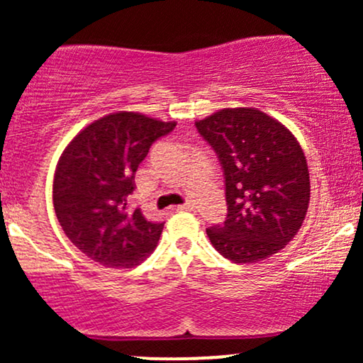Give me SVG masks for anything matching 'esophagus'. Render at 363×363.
Here are the masks:
<instances>
[{
    "instance_id": "obj_1",
    "label": "esophagus",
    "mask_w": 363,
    "mask_h": 363,
    "mask_svg": "<svg viewBox=\"0 0 363 363\" xmlns=\"http://www.w3.org/2000/svg\"><path fill=\"white\" fill-rule=\"evenodd\" d=\"M179 208V210H193V208H194V203L193 201H186L184 203V205H181V206H177Z\"/></svg>"
}]
</instances>
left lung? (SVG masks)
Masks as SVG:
<instances>
[{
  "label": "left lung",
  "mask_w": 363,
  "mask_h": 363,
  "mask_svg": "<svg viewBox=\"0 0 363 363\" xmlns=\"http://www.w3.org/2000/svg\"><path fill=\"white\" fill-rule=\"evenodd\" d=\"M194 124L225 176L227 220L206 228L210 242L237 264L281 251L309 208V167L301 143L280 121L254 107L222 109Z\"/></svg>",
  "instance_id": "obj_1"
}]
</instances>
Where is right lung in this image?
Segmentation results:
<instances>
[{
	"label": "right lung",
	"mask_w": 363,
	"mask_h": 363,
	"mask_svg": "<svg viewBox=\"0 0 363 363\" xmlns=\"http://www.w3.org/2000/svg\"><path fill=\"white\" fill-rule=\"evenodd\" d=\"M176 123L140 112H112L83 128L57 162L52 203L66 237L107 268H133L160 239L164 223L150 222L140 208L128 210L135 172L153 141Z\"/></svg>",
	"instance_id": "obj_1"
}]
</instances>
